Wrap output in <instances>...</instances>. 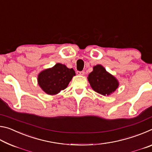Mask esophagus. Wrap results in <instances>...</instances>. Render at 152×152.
Here are the masks:
<instances>
[{
	"label": "esophagus",
	"mask_w": 152,
	"mask_h": 152,
	"mask_svg": "<svg viewBox=\"0 0 152 152\" xmlns=\"http://www.w3.org/2000/svg\"><path fill=\"white\" fill-rule=\"evenodd\" d=\"M84 74H85L84 71H77V74H78V75L83 76V75H84Z\"/></svg>",
	"instance_id": "34e87169"
}]
</instances>
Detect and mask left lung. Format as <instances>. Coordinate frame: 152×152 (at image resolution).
<instances>
[{"label":"left lung","instance_id":"8db88e82","mask_svg":"<svg viewBox=\"0 0 152 152\" xmlns=\"http://www.w3.org/2000/svg\"><path fill=\"white\" fill-rule=\"evenodd\" d=\"M88 80L92 88L102 95H109L119 86L117 80L107 72L101 65L94 66L93 71L90 73Z\"/></svg>","mask_w":152,"mask_h":152}]
</instances>
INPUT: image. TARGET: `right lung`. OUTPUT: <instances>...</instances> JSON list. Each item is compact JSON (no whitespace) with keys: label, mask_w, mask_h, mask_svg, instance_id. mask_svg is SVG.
Listing matches in <instances>:
<instances>
[{"label":"right lung","mask_w":152,"mask_h":152,"mask_svg":"<svg viewBox=\"0 0 152 152\" xmlns=\"http://www.w3.org/2000/svg\"><path fill=\"white\" fill-rule=\"evenodd\" d=\"M75 74L73 68H68L64 64L58 63L39 74L38 84L47 94H56L68 86Z\"/></svg>","instance_id":"add662e5"}]
</instances>
